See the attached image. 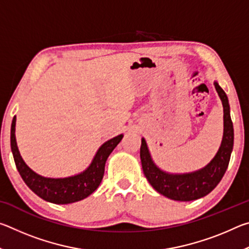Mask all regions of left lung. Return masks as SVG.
Listing matches in <instances>:
<instances>
[{"mask_svg":"<svg viewBox=\"0 0 249 249\" xmlns=\"http://www.w3.org/2000/svg\"><path fill=\"white\" fill-rule=\"evenodd\" d=\"M214 87L223 104V138L214 158L201 169L187 174H170L156 165L145 138H142L141 160L144 175L156 191L175 201H193L203 197L220 183L229 167L234 145V128L230 114L229 99L224 90L214 81Z\"/></svg>","mask_w":249,"mask_h":249,"instance_id":"8db88e82","label":"left lung"}]
</instances>
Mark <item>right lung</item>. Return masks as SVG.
Segmentation results:
<instances>
[{"label": "right lung", "instance_id": "right-lung-1", "mask_svg": "<svg viewBox=\"0 0 249 249\" xmlns=\"http://www.w3.org/2000/svg\"><path fill=\"white\" fill-rule=\"evenodd\" d=\"M15 125L16 116L12 121L11 126V149L16 168L24 182L35 195L54 204L73 203L92 195L103 179L105 162L108 156L123 138V134H121L101 145L89 167L80 174L66 178H47L36 174L25 163L16 144Z\"/></svg>", "mask_w": 249, "mask_h": 249}]
</instances>
